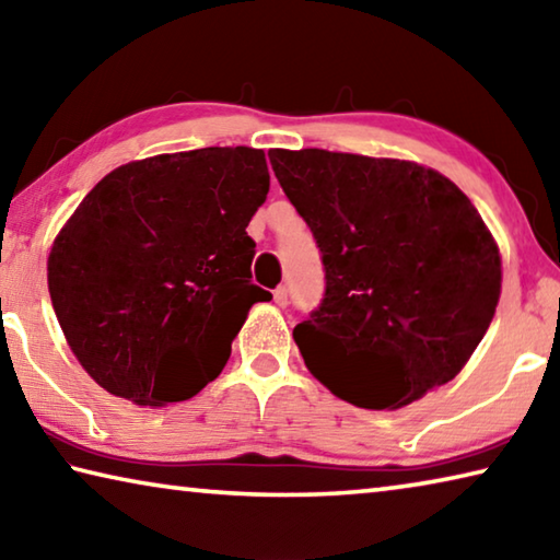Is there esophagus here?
I'll use <instances>...</instances> for the list:
<instances>
[{
	"label": "esophagus",
	"instance_id": "1",
	"mask_svg": "<svg viewBox=\"0 0 560 560\" xmlns=\"http://www.w3.org/2000/svg\"><path fill=\"white\" fill-rule=\"evenodd\" d=\"M273 303H277V306H281V308L289 306V291H287V287H279L277 291H273Z\"/></svg>",
	"mask_w": 560,
	"mask_h": 560
}]
</instances>
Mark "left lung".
<instances>
[{
	"instance_id": "1",
	"label": "left lung",
	"mask_w": 560,
	"mask_h": 560,
	"mask_svg": "<svg viewBox=\"0 0 560 560\" xmlns=\"http://www.w3.org/2000/svg\"><path fill=\"white\" fill-rule=\"evenodd\" d=\"M326 271L293 328L306 368L365 410H397L450 383L485 338L501 257L462 189L407 160L269 150Z\"/></svg>"
}]
</instances>
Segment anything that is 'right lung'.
Segmentation results:
<instances>
[{"label":"right lung","instance_id":"obj_1","mask_svg":"<svg viewBox=\"0 0 560 560\" xmlns=\"http://www.w3.org/2000/svg\"><path fill=\"white\" fill-rule=\"evenodd\" d=\"M264 150L200 148L120 165L83 197L49 254L73 355L110 395L187 400L222 373L252 283L246 226L267 200Z\"/></svg>","mask_w":560,"mask_h":560}]
</instances>
